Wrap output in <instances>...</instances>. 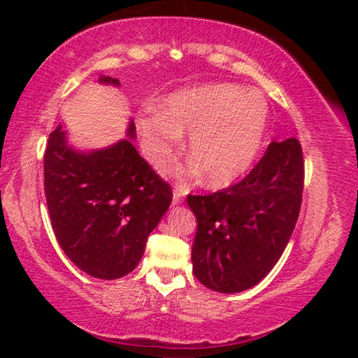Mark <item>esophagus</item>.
<instances>
[{"label": "esophagus", "instance_id": "esophagus-1", "mask_svg": "<svg viewBox=\"0 0 358 358\" xmlns=\"http://www.w3.org/2000/svg\"><path fill=\"white\" fill-rule=\"evenodd\" d=\"M184 195H185V192H184L182 189L176 187V189L173 190V205H179V203H182Z\"/></svg>", "mask_w": 358, "mask_h": 358}]
</instances>
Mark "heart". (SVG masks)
I'll return each mask as SVG.
<instances>
[{"mask_svg": "<svg viewBox=\"0 0 358 358\" xmlns=\"http://www.w3.org/2000/svg\"><path fill=\"white\" fill-rule=\"evenodd\" d=\"M268 104L262 92L231 83H213L174 92L159 110L136 114L146 159L161 164L189 134L187 176H207L212 187L236 182L256 163L268 130Z\"/></svg>", "mask_w": 358, "mask_h": 358, "instance_id": "heart-1", "label": "heart"}]
</instances>
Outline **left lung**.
<instances>
[{"instance_id": "obj_1", "label": "left lung", "mask_w": 358, "mask_h": 358, "mask_svg": "<svg viewBox=\"0 0 358 358\" xmlns=\"http://www.w3.org/2000/svg\"><path fill=\"white\" fill-rule=\"evenodd\" d=\"M303 168L300 141H272L241 182L212 195H189L197 218L194 275L202 285L238 293L272 271L300 213Z\"/></svg>"}]
</instances>
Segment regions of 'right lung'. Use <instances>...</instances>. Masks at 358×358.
<instances>
[{
  "mask_svg": "<svg viewBox=\"0 0 358 358\" xmlns=\"http://www.w3.org/2000/svg\"><path fill=\"white\" fill-rule=\"evenodd\" d=\"M101 85L120 86L101 76ZM127 136L99 150H78L60 124L43 156L45 195L52 228L68 259L87 275L114 280L143 257L150 233L168 212L173 190Z\"/></svg>",
  "mask_w": 358,
  "mask_h": 358,
  "instance_id": "obj_1",
  "label": "right lung"
}]
</instances>
